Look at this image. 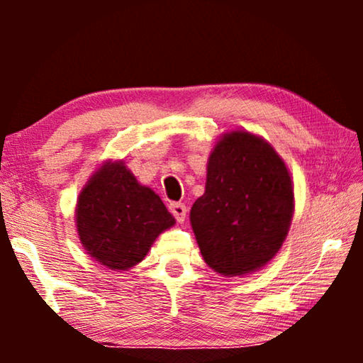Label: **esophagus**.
I'll use <instances>...</instances> for the list:
<instances>
[{
	"label": "esophagus",
	"mask_w": 363,
	"mask_h": 363,
	"mask_svg": "<svg viewBox=\"0 0 363 363\" xmlns=\"http://www.w3.org/2000/svg\"><path fill=\"white\" fill-rule=\"evenodd\" d=\"M170 211H172V215L177 218V221L178 223H183L185 221V218H186V206L183 205V203H178V201H173V203H170Z\"/></svg>",
	"instance_id": "1"
}]
</instances>
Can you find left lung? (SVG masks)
Wrapping results in <instances>:
<instances>
[{
	"label": "left lung",
	"instance_id": "8db88e82",
	"mask_svg": "<svg viewBox=\"0 0 363 363\" xmlns=\"http://www.w3.org/2000/svg\"><path fill=\"white\" fill-rule=\"evenodd\" d=\"M292 211L294 190L282 158L262 138L231 132L213 148L205 195L193 203L190 221L206 264L241 276L276 256Z\"/></svg>",
	"mask_w": 363,
	"mask_h": 363
}]
</instances>
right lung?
Masks as SVG:
<instances>
[{
  "label": "right lung",
  "instance_id": "obj_1",
  "mask_svg": "<svg viewBox=\"0 0 363 363\" xmlns=\"http://www.w3.org/2000/svg\"><path fill=\"white\" fill-rule=\"evenodd\" d=\"M76 223L94 259L111 269H128L147 256L162 231L175 225V218L160 196L116 162L106 163L84 186Z\"/></svg>",
  "mask_w": 363,
  "mask_h": 363
}]
</instances>
